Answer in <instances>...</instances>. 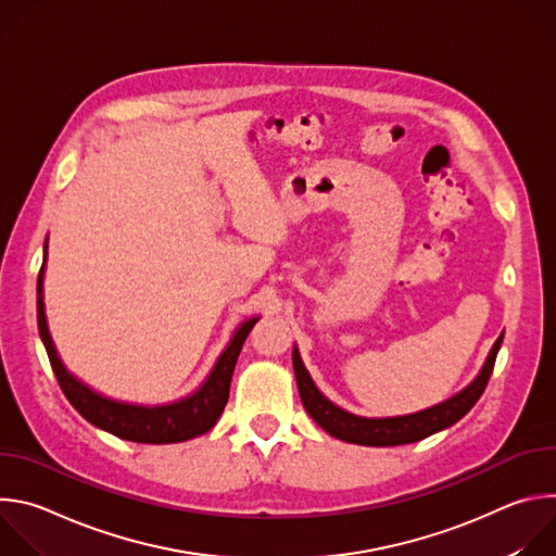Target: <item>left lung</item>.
Returning <instances> with one entry per match:
<instances>
[{
    "label": "left lung",
    "mask_w": 556,
    "mask_h": 556,
    "mask_svg": "<svg viewBox=\"0 0 556 556\" xmlns=\"http://www.w3.org/2000/svg\"><path fill=\"white\" fill-rule=\"evenodd\" d=\"M502 341H504V334L495 341L478 378H475L468 387H464L459 393H455L453 399L435 407H429L425 412L409 414V416H395V418H363L337 407L319 389H316L296 348L292 352V367H294V378H296L299 395L305 412L332 438L352 442V444H363V446H399V444H412V442L425 440L455 425L459 418H464L472 409V405L480 401V395L489 384Z\"/></svg>",
    "instance_id": "left-lung-1"
}]
</instances>
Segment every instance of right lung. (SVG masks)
<instances>
[{"mask_svg": "<svg viewBox=\"0 0 556 556\" xmlns=\"http://www.w3.org/2000/svg\"><path fill=\"white\" fill-rule=\"evenodd\" d=\"M48 244V242H46ZM46 262V260H43ZM260 321V316L244 321L235 330L228 348L219 354L215 367L211 369L208 378L182 401L169 403V405H131V403H118L108 399V395L97 393L86 382L72 376L65 365L61 363L48 324H46V309H43V266L37 277V324L39 334L46 345L52 371L59 380L61 391L70 405L81 414L90 425L129 442L140 444H172V442H185L191 438H198L215 427L217 418L222 416L226 403H228V389L232 369L237 363V356L242 352V345L253 330V326Z\"/></svg>", "mask_w": 556, "mask_h": 556, "instance_id": "add662e5", "label": "right lung"}]
</instances>
